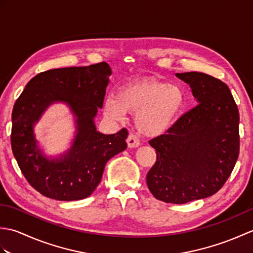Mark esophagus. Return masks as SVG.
I'll use <instances>...</instances> for the list:
<instances>
[{"mask_svg": "<svg viewBox=\"0 0 253 253\" xmlns=\"http://www.w3.org/2000/svg\"><path fill=\"white\" fill-rule=\"evenodd\" d=\"M126 141L128 148H137L140 146V140H139L135 133H129V136H128Z\"/></svg>", "mask_w": 253, "mask_h": 253, "instance_id": "obj_1", "label": "esophagus"}]
</instances>
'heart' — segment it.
<instances>
[{"mask_svg":"<svg viewBox=\"0 0 253 253\" xmlns=\"http://www.w3.org/2000/svg\"><path fill=\"white\" fill-rule=\"evenodd\" d=\"M185 94L179 85L153 78H137L123 84L116 98L104 102L105 115L123 121L126 112L136 114V125L143 135H162L171 126L184 105Z\"/></svg>","mask_w":253,"mask_h":253,"instance_id":"b5f03b06","label":"heart"}]
</instances>
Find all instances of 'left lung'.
Here are the masks:
<instances>
[{
  "label": "left lung",
  "mask_w": 253,
  "mask_h": 253,
  "mask_svg": "<svg viewBox=\"0 0 253 253\" xmlns=\"http://www.w3.org/2000/svg\"><path fill=\"white\" fill-rule=\"evenodd\" d=\"M176 76L190 84L198 104L149 141L157 162L147 184L158 200L184 204L216 193L232 174L239 154V112L222 80L199 72Z\"/></svg>",
  "instance_id": "obj_1"
}]
</instances>
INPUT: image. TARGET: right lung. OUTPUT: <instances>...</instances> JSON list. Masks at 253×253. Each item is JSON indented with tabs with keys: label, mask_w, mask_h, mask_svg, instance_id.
Listing matches in <instances>:
<instances>
[{
	"label": "right lung",
	"mask_w": 253,
	"mask_h": 253,
	"mask_svg": "<svg viewBox=\"0 0 253 253\" xmlns=\"http://www.w3.org/2000/svg\"><path fill=\"white\" fill-rule=\"evenodd\" d=\"M111 68L105 62L84 67L42 72L26 84L12 113L13 154L31 187L44 197L74 201L89 197L100 184L107 161L127 148L128 131H96L93 118L103 106ZM56 100L65 101L77 115L78 133L62 158L47 160L37 149L33 125Z\"/></svg>",
	"instance_id": "obj_1"
}]
</instances>
